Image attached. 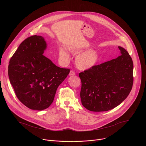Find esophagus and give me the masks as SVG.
<instances>
[{
    "instance_id": "1",
    "label": "esophagus",
    "mask_w": 146,
    "mask_h": 146,
    "mask_svg": "<svg viewBox=\"0 0 146 146\" xmlns=\"http://www.w3.org/2000/svg\"><path fill=\"white\" fill-rule=\"evenodd\" d=\"M75 74H76V73L73 71V70H71L70 72V73H69V76H74V75H75Z\"/></svg>"
}]
</instances>
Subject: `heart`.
<instances>
[{
  "label": "heart",
  "instance_id": "1",
  "mask_svg": "<svg viewBox=\"0 0 146 146\" xmlns=\"http://www.w3.org/2000/svg\"><path fill=\"white\" fill-rule=\"evenodd\" d=\"M68 50L72 53L78 52L76 47H70ZM59 57L64 60L68 61L69 59V56L65 49H60L59 50ZM99 59V54L95 50H90L79 54L76 58V64L77 67L82 70H88L93 68L97 63Z\"/></svg>",
  "mask_w": 146,
  "mask_h": 146
}]
</instances>
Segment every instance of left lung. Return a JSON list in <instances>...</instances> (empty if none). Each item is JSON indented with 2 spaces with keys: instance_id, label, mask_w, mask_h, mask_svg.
<instances>
[{
  "instance_id": "left-lung-1",
  "label": "left lung",
  "mask_w": 146,
  "mask_h": 146,
  "mask_svg": "<svg viewBox=\"0 0 146 146\" xmlns=\"http://www.w3.org/2000/svg\"><path fill=\"white\" fill-rule=\"evenodd\" d=\"M121 55L79 73L82 106L92 111H106L118 106L133 86V64L128 51L119 46Z\"/></svg>"
}]
</instances>
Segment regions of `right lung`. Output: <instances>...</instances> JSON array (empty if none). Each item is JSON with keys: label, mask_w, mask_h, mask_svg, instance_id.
Returning a JSON list of instances; mask_svg holds the SVG:
<instances>
[{"label": "right lung", "mask_w": 146, "mask_h": 146, "mask_svg": "<svg viewBox=\"0 0 146 146\" xmlns=\"http://www.w3.org/2000/svg\"><path fill=\"white\" fill-rule=\"evenodd\" d=\"M46 48L43 37L31 36L20 44L9 62V77L17 98L34 110L51 105L58 87L70 72L43 55Z\"/></svg>", "instance_id": "obj_1"}]
</instances>
